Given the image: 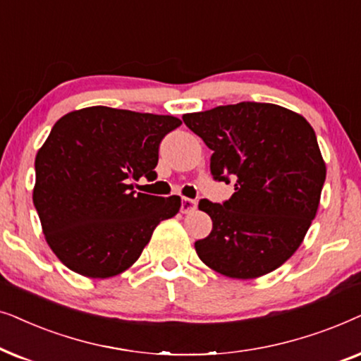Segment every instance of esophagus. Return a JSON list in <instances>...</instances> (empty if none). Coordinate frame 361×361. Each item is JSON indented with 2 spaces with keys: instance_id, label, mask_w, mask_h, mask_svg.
<instances>
[{
  "instance_id": "34e87169",
  "label": "esophagus",
  "mask_w": 361,
  "mask_h": 361,
  "mask_svg": "<svg viewBox=\"0 0 361 361\" xmlns=\"http://www.w3.org/2000/svg\"><path fill=\"white\" fill-rule=\"evenodd\" d=\"M196 206H198V203H196L195 200L183 198V200H181V213H183V214L193 213V211L196 209Z\"/></svg>"
}]
</instances>
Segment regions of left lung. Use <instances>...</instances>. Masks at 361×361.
Returning <instances> with one entry per match:
<instances>
[{
	"mask_svg": "<svg viewBox=\"0 0 361 361\" xmlns=\"http://www.w3.org/2000/svg\"><path fill=\"white\" fill-rule=\"evenodd\" d=\"M203 138L214 180L234 183L223 204L201 200L209 236L195 243L201 261L233 279L281 267L304 241L320 203L326 168L312 125L276 104L239 102L185 114Z\"/></svg>",
	"mask_w": 361,
	"mask_h": 361,
	"instance_id": "8db88e82",
	"label": "left lung"
}]
</instances>
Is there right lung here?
Wrapping results in <instances>:
<instances>
[{
  "label": "right lung",
  "mask_w": 361,
  "mask_h": 361,
  "mask_svg": "<svg viewBox=\"0 0 361 361\" xmlns=\"http://www.w3.org/2000/svg\"><path fill=\"white\" fill-rule=\"evenodd\" d=\"M180 125L171 115L104 105L57 120L36 155L32 203L64 266L92 279L117 276L180 211V196L135 193L132 183L155 180L160 142Z\"/></svg>",
  "instance_id": "obj_1"
}]
</instances>
